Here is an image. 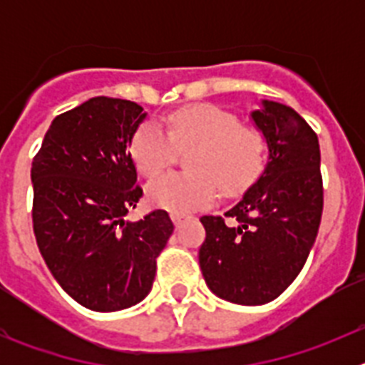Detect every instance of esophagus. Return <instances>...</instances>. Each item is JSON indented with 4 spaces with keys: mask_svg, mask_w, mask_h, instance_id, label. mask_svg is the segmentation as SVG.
<instances>
[{
    "mask_svg": "<svg viewBox=\"0 0 365 365\" xmlns=\"http://www.w3.org/2000/svg\"><path fill=\"white\" fill-rule=\"evenodd\" d=\"M186 217H188V215H186V214H179V212H173V214H172V221L175 222V227H179L180 222L185 221Z\"/></svg>",
    "mask_w": 365,
    "mask_h": 365,
    "instance_id": "34e87169",
    "label": "esophagus"
}]
</instances>
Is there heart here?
I'll use <instances>...</instances> for the list:
<instances>
[{"mask_svg": "<svg viewBox=\"0 0 365 365\" xmlns=\"http://www.w3.org/2000/svg\"><path fill=\"white\" fill-rule=\"evenodd\" d=\"M168 131L144 122L130 140L131 159L146 177L172 166L177 150L188 151V172L168 173L148 186L153 205L172 212H192L212 205L219 188L227 197L247 192L265 170L267 138L245 125L232 111L212 104H193L166 118Z\"/></svg>", "mask_w": 365, "mask_h": 365, "instance_id": "obj_1", "label": "heart"}]
</instances>
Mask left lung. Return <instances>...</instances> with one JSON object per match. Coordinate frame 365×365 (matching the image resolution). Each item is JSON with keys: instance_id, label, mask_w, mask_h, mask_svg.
<instances>
[{"instance_id": "obj_1", "label": "left lung", "mask_w": 365, "mask_h": 365, "mask_svg": "<svg viewBox=\"0 0 365 365\" xmlns=\"http://www.w3.org/2000/svg\"><path fill=\"white\" fill-rule=\"evenodd\" d=\"M252 111L265 135L269 163L241 201L221 215H202L206 230L199 265L219 298L263 305L291 285L307 261L320 228L324 185L320 144L289 106L263 100Z\"/></svg>"}]
</instances>
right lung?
I'll return each instance as SVG.
<instances>
[{"label": "right lung", "mask_w": 365, "mask_h": 365, "mask_svg": "<svg viewBox=\"0 0 365 365\" xmlns=\"http://www.w3.org/2000/svg\"><path fill=\"white\" fill-rule=\"evenodd\" d=\"M144 118L131 100L95 96L58 115L32 159L38 248L63 291L96 312L146 298L173 232L164 210L124 219L143 197L128 148Z\"/></svg>", "instance_id": "add662e5"}]
</instances>
